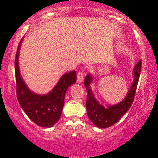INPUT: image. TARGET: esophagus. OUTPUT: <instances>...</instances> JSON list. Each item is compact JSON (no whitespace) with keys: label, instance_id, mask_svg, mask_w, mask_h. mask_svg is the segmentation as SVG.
<instances>
[{"label":"esophagus","instance_id":"obj_1","mask_svg":"<svg viewBox=\"0 0 158 158\" xmlns=\"http://www.w3.org/2000/svg\"><path fill=\"white\" fill-rule=\"evenodd\" d=\"M77 83L78 84H81V83L83 82V81H84V73L82 72V71H79L78 73H77Z\"/></svg>","mask_w":158,"mask_h":158}]
</instances>
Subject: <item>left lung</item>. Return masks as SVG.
<instances>
[{
  "mask_svg": "<svg viewBox=\"0 0 158 158\" xmlns=\"http://www.w3.org/2000/svg\"><path fill=\"white\" fill-rule=\"evenodd\" d=\"M141 68V61H139L133 68V81L126 96L121 102L114 105L107 104L103 106L100 103L91 89L90 85L94 82V75L91 73L87 74L84 78V86L87 93L86 108L89 118L97 127L101 128L110 127L116 123L125 113H127L134 100Z\"/></svg>",
  "mask_w": 158,
  "mask_h": 158,
  "instance_id": "left-lung-1",
  "label": "left lung"
}]
</instances>
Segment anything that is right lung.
Listing matches in <instances>:
<instances>
[{
    "mask_svg": "<svg viewBox=\"0 0 158 158\" xmlns=\"http://www.w3.org/2000/svg\"><path fill=\"white\" fill-rule=\"evenodd\" d=\"M23 40L19 43L15 59L17 95L19 103L26 114L35 124L42 127H52L61 117L66 91L77 81L76 71H72L63 74L54 88L48 94H38L33 92L26 84L19 70V49Z\"/></svg>",
    "mask_w": 158,
    "mask_h": 158,
    "instance_id": "1",
    "label": "right lung"
}]
</instances>
